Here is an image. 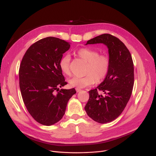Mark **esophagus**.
I'll use <instances>...</instances> for the list:
<instances>
[{
  "mask_svg": "<svg viewBox=\"0 0 156 156\" xmlns=\"http://www.w3.org/2000/svg\"><path fill=\"white\" fill-rule=\"evenodd\" d=\"M81 90L80 89V88H76V92H80Z\"/></svg>",
  "mask_w": 156,
  "mask_h": 156,
  "instance_id": "34e87169",
  "label": "esophagus"
}]
</instances>
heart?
I'll use <instances>...</instances> for the list:
<instances>
[{"instance_id":"heart-1","label":"heart","mask_w":156,"mask_h":156,"mask_svg":"<svg viewBox=\"0 0 156 156\" xmlns=\"http://www.w3.org/2000/svg\"><path fill=\"white\" fill-rule=\"evenodd\" d=\"M75 54L80 59L87 62L85 69L86 75L83 77L74 76L69 80L72 87L84 88L95 83L102 81L107 76L110 69L109 57L105 54H99L95 49L83 47L78 49ZM71 57L66 54L62 55L59 65L61 71L66 75L71 74L70 68Z\"/></svg>"}]
</instances>
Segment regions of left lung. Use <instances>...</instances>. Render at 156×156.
<instances>
[{
	"label": "left lung",
	"mask_w": 156,
	"mask_h": 156,
	"mask_svg": "<svg viewBox=\"0 0 156 156\" xmlns=\"http://www.w3.org/2000/svg\"><path fill=\"white\" fill-rule=\"evenodd\" d=\"M104 44L108 48L110 69L107 76L89 92L85 109L88 116L99 123L116 119L129 101L134 84V67L132 55L117 37L105 34L87 41L86 45ZM99 91L104 92L99 95Z\"/></svg>",
	"instance_id": "8db88e82"
}]
</instances>
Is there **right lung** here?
Returning a JSON list of instances; mask_svg holds the SVG:
<instances>
[{"label": "right lung", "instance_id": "right-lung-1", "mask_svg": "<svg viewBox=\"0 0 156 156\" xmlns=\"http://www.w3.org/2000/svg\"><path fill=\"white\" fill-rule=\"evenodd\" d=\"M69 48V42L48 37L32 44L22 59L19 79L23 100L33 118L43 125L60 121L76 93L75 88H59L67 84L59 62Z\"/></svg>", "mask_w": 156, "mask_h": 156}]
</instances>
